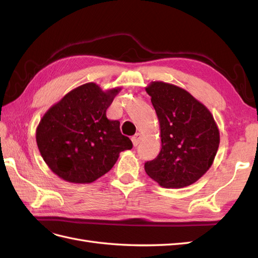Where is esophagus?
<instances>
[{
  "label": "esophagus",
  "instance_id": "esophagus-1",
  "mask_svg": "<svg viewBox=\"0 0 258 258\" xmlns=\"http://www.w3.org/2000/svg\"><path fill=\"white\" fill-rule=\"evenodd\" d=\"M141 139H142V134L138 132L135 137H132V143H134L135 146H137L140 143V141H141Z\"/></svg>",
  "mask_w": 258,
  "mask_h": 258
}]
</instances>
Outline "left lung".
Returning <instances> with one entry per match:
<instances>
[{
	"label": "left lung",
	"instance_id": "1",
	"mask_svg": "<svg viewBox=\"0 0 258 258\" xmlns=\"http://www.w3.org/2000/svg\"><path fill=\"white\" fill-rule=\"evenodd\" d=\"M157 114L161 150L145 162L147 175L166 188L197 182L212 166L220 130L207 106L178 86L152 82L145 88Z\"/></svg>",
	"mask_w": 258,
	"mask_h": 258
}]
</instances>
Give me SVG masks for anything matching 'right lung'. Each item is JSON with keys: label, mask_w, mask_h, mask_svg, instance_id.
I'll return each mask as SVG.
<instances>
[{"label": "right lung", "mask_w": 258, "mask_h": 258, "mask_svg": "<svg viewBox=\"0 0 258 258\" xmlns=\"http://www.w3.org/2000/svg\"><path fill=\"white\" fill-rule=\"evenodd\" d=\"M87 83L68 92L44 114L36 128V143L46 165L70 183L88 184L110 171L131 140L121 135L118 120L106 110L117 93Z\"/></svg>", "instance_id": "right-lung-1"}]
</instances>
